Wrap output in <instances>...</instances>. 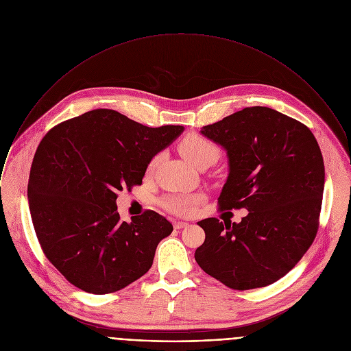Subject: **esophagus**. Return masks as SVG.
<instances>
[{
    "label": "esophagus",
    "instance_id": "obj_1",
    "mask_svg": "<svg viewBox=\"0 0 351 351\" xmlns=\"http://www.w3.org/2000/svg\"><path fill=\"white\" fill-rule=\"evenodd\" d=\"M187 226H189L187 222H180V221L175 222V229H183V228H187Z\"/></svg>",
    "mask_w": 351,
    "mask_h": 351
}]
</instances>
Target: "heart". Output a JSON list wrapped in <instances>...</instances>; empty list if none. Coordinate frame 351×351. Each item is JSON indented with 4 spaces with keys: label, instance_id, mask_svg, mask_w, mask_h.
I'll return each mask as SVG.
<instances>
[{
    "label": "heart",
    "instance_id": "b5f03b06",
    "mask_svg": "<svg viewBox=\"0 0 351 351\" xmlns=\"http://www.w3.org/2000/svg\"><path fill=\"white\" fill-rule=\"evenodd\" d=\"M179 149L182 156L194 167H198L204 160L218 157L217 145L198 134H189L184 137L179 145ZM202 198L203 197L199 194H172L167 195L161 204L169 213L176 215H189L193 213L194 207L202 202Z\"/></svg>",
    "mask_w": 351,
    "mask_h": 351
}]
</instances>
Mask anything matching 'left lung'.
Segmentation results:
<instances>
[{
  "instance_id": "8db88e82",
  "label": "left lung",
  "mask_w": 351,
  "mask_h": 351,
  "mask_svg": "<svg viewBox=\"0 0 351 351\" xmlns=\"http://www.w3.org/2000/svg\"><path fill=\"white\" fill-rule=\"evenodd\" d=\"M202 134L222 145L229 175L219 210L245 208L241 222L199 221L206 240L194 258L234 290L268 286L285 276L313 244L325 167L311 130L268 107H248L207 125Z\"/></svg>"
}]
</instances>
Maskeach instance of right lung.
Listing matches in <instances>:
<instances>
[{
  "mask_svg": "<svg viewBox=\"0 0 351 351\" xmlns=\"http://www.w3.org/2000/svg\"><path fill=\"white\" fill-rule=\"evenodd\" d=\"M183 130L148 128L99 108L43 137L29 176V208L45 257L72 285L114 293L152 268L173 226L154 211L121 221L117 193L141 184L149 161Z\"/></svg>",
  "mask_w": 351,
  "mask_h": 351,
  "instance_id": "right-lung-1",
  "label": "right lung"
}]
</instances>
